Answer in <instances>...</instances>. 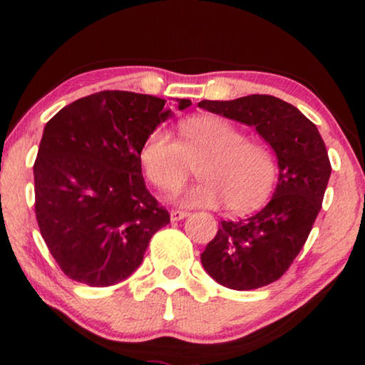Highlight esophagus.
<instances>
[{
  "mask_svg": "<svg viewBox=\"0 0 365 365\" xmlns=\"http://www.w3.org/2000/svg\"><path fill=\"white\" fill-rule=\"evenodd\" d=\"M187 216H189V212H186V211H179V209H173V211H171V221L173 222L181 221V219L187 217Z\"/></svg>",
  "mask_w": 365,
  "mask_h": 365,
  "instance_id": "esophagus-1",
  "label": "esophagus"
}]
</instances>
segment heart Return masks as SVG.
<instances>
[{
	"mask_svg": "<svg viewBox=\"0 0 365 365\" xmlns=\"http://www.w3.org/2000/svg\"><path fill=\"white\" fill-rule=\"evenodd\" d=\"M139 161L149 181L163 192H176L186 182L189 164L197 178L179 202L187 207H219L246 214L267 201L277 181V159L261 141L221 116L186 118L178 126V141L164 129L148 134Z\"/></svg>",
	"mask_w": 365,
	"mask_h": 365,
	"instance_id": "1",
	"label": "heart"
}]
</instances>
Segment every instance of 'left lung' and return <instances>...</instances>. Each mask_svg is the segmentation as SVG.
<instances>
[{
	"mask_svg": "<svg viewBox=\"0 0 365 365\" xmlns=\"http://www.w3.org/2000/svg\"><path fill=\"white\" fill-rule=\"evenodd\" d=\"M199 108L254 126L277 156V187L267 206L247 219L221 221L201 254L206 272L221 286L234 291L267 286L297 257L321 211L332 171L326 144L296 106L269 94L204 99Z\"/></svg>",
	"mask_w": 365,
	"mask_h": 365,
	"instance_id": "left-lung-1",
	"label": "left lung"
}]
</instances>
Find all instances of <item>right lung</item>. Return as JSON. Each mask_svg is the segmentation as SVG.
Returning a JSON list of instances; mask_svg holds the SVG:
<instances>
[{"instance_id":"1","label":"right lung","mask_w":365,"mask_h":365,"mask_svg":"<svg viewBox=\"0 0 365 365\" xmlns=\"http://www.w3.org/2000/svg\"><path fill=\"white\" fill-rule=\"evenodd\" d=\"M164 104L149 94L101 91L64 106L44 126L33 168L34 211L49 252L73 281H124L171 221L148 191L139 161L148 134L173 116Z\"/></svg>"}]
</instances>
